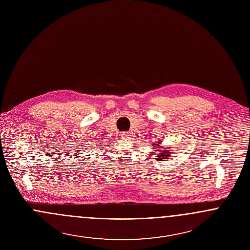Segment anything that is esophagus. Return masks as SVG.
<instances>
[{"instance_id": "obj_1", "label": "esophagus", "mask_w": 250, "mask_h": 250, "mask_svg": "<svg viewBox=\"0 0 250 250\" xmlns=\"http://www.w3.org/2000/svg\"><path fill=\"white\" fill-rule=\"evenodd\" d=\"M129 135H130L129 133H127V132H124V133H122V134H121V137H122L123 139H127V138L129 137Z\"/></svg>"}]
</instances>
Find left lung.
<instances>
[{"label":"left lung","mask_w":250,"mask_h":250,"mask_svg":"<svg viewBox=\"0 0 250 250\" xmlns=\"http://www.w3.org/2000/svg\"><path fill=\"white\" fill-rule=\"evenodd\" d=\"M162 143L163 142H159L157 144H155V143L152 144L154 146V149H155L156 147L158 148V149L155 150L156 152L159 151V153H157V156H156V160H158V161H166V159H168L171 154V152L169 150H167V149L162 150L163 149L161 146ZM152 153H155V152H152Z\"/></svg>","instance_id":"obj_1"}]
</instances>
